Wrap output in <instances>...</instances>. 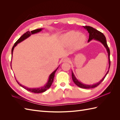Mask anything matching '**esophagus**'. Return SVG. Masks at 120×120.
I'll use <instances>...</instances> for the list:
<instances>
[{"label":"esophagus","instance_id":"obj_1","mask_svg":"<svg viewBox=\"0 0 120 120\" xmlns=\"http://www.w3.org/2000/svg\"><path fill=\"white\" fill-rule=\"evenodd\" d=\"M70 61V60H69V59H68V58H65V59H64L63 60V62H68V61Z\"/></svg>","mask_w":120,"mask_h":120}]
</instances>
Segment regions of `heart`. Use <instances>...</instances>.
Returning a JSON list of instances; mask_svg holds the SVG:
<instances>
[{
	"label": "heart",
	"mask_w": 120,
	"mask_h": 120,
	"mask_svg": "<svg viewBox=\"0 0 120 120\" xmlns=\"http://www.w3.org/2000/svg\"><path fill=\"white\" fill-rule=\"evenodd\" d=\"M61 41L66 45H70L75 43L76 45H81L85 41V37L79 32L71 31L61 36Z\"/></svg>",
	"instance_id": "1"
}]
</instances>
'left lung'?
<instances>
[{"mask_svg": "<svg viewBox=\"0 0 120 120\" xmlns=\"http://www.w3.org/2000/svg\"><path fill=\"white\" fill-rule=\"evenodd\" d=\"M84 28L88 30V32L89 33V38L88 40V42L91 41L92 39H94L97 40L98 41H100L101 43H103V45L105 46V48H106L107 50L108 53V57H109V70L107 71V74L105 75V77L103 78V79L101 80L98 83H96L95 85H84L82 84V83L81 82H79L77 79L75 78V75H74V73L72 72L71 74V77H72V79L73 80V82H75V84L78 86L80 87L81 88H83V89H92V88H94L95 87L97 86H99L100 83L103 81L105 77H106L107 75L108 74L109 71V69L110 68V65H111V61H110V49L109 48V47L108 46V45L107 43V41H106V37H105V35L103 33H101V32L98 31V30H96V29L94 28L93 27L90 26H84Z\"/></svg>", "mask_w": 120, "mask_h": 120, "instance_id": "obj_1", "label": "left lung"}]
</instances>
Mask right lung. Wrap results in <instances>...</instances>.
Returning a JSON list of instances; mask_svg holds the SVG:
<instances>
[{
    "label": "right lung",
    "instance_id": "add662e5",
    "mask_svg": "<svg viewBox=\"0 0 120 120\" xmlns=\"http://www.w3.org/2000/svg\"><path fill=\"white\" fill-rule=\"evenodd\" d=\"M41 28L37 29V30H32V31H27L26 32V33H25L24 34H23L19 39L17 40V41L15 42V43H14V45L13 46L12 48V50H11L12 56V53H13V49L14 48V47H15L17 45V43H19L21 42L22 41H23V40H24L25 39H26L27 38H28L32 34H36V33H37V32H38L39 31H41ZM57 69H56V70L54 71L52 74H50V75H49V81H48V83H47V84L45 86H44L42 87V88H37V89L28 88H26V87H25L24 86H23L22 85H21V84H20V83H19V82H18L16 80V81L17 82V83H19V84L21 86H22V88H23L25 90H28V91H29V92H32V93H43V92H45V90H46L48 89H49L50 87V86H51L52 83L53 82V79H54V74H55V72H56V71L57 70Z\"/></svg>",
    "mask_w": 120,
    "mask_h": 120
}]
</instances>
